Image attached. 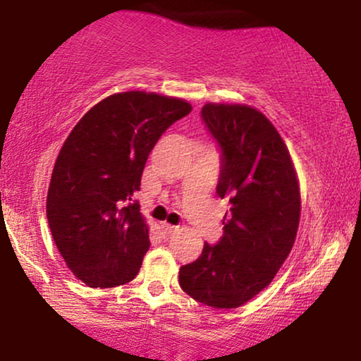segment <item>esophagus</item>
I'll return each mask as SVG.
<instances>
[{
	"label": "esophagus",
	"mask_w": 361,
	"mask_h": 361,
	"mask_svg": "<svg viewBox=\"0 0 361 361\" xmlns=\"http://www.w3.org/2000/svg\"><path fill=\"white\" fill-rule=\"evenodd\" d=\"M177 228H179V226L167 224V221H164V224H161V230H162V233H164V235H172Z\"/></svg>",
	"instance_id": "esophagus-1"
}]
</instances>
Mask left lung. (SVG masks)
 Returning <instances> with one entry per match:
<instances>
[{
	"label": "left lung",
	"instance_id": "1",
	"mask_svg": "<svg viewBox=\"0 0 361 361\" xmlns=\"http://www.w3.org/2000/svg\"><path fill=\"white\" fill-rule=\"evenodd\" d=\"M205 125L224 151L216 194L230 202L219 245L182 266L179 284L197 302L236 309L269 286L293 250L300 220L298 172L266 115L241 103H205Z\"/></svg>",
	"mask_w": 361,
	"mask_h": 361
}]
</instances>
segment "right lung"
<instances>
[{"label": "right lung", "instance_id": "obj_1", "mask_svg": "<svg viewBox=\"0 0 361 361\" xmlns=\"http://www.w3.org/2000/svg\"><path fill=\"white\" fill-rule=\"evenodd\" d=\"M190 111L177 97L113 93L63 141L49 184L47 220L67 268L90 288H115L140 273L149 225L133 197L157 140Z\"/></svg>", "mask_w": 361, "mask_h": 361}]
</instances>
